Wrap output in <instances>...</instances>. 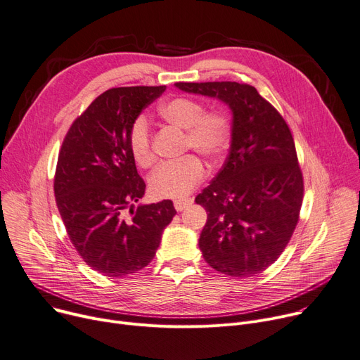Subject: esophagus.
Here are the masks:
<instances>
[{
    "label": "esophagus",
    "mask_w": 360,
    "mask_h": 360,
    "mask_svg": "<svg viewBox=\"0 0 360 360\" xmlns=\"http://www.w3.org/2000/svg\"><path fill=\"white\" fill-rule=\"evenodd\" d=\"M191 204H193V200H191V198H182V200H175L174 201V205H175L176 211H182L186 207H189Z\"/></svg>",
    "instance_id": "obj_1"
}]
</instances>
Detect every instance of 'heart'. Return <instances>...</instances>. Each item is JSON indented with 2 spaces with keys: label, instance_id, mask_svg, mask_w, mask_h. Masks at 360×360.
Returning <instances> with one entry per match:
<instances>
[{
  "label": "heart",
  "instance_id": "1",
  "mask_svg": "<svg viewBox=\"0 0 360 360\" xmlns=\"http://www.w3.org/2000/svg\"><path fill=\"white\" fill-rule=\"evenodd\" d=\"M159 115L169 124L185 130V146L211 162L219 160L231 143V120L220 110L204 111L202 103L175 97L159 107ZM129 148L137 165L148 167L155 162L152 130L146 115H137L129 130ZM205 176L202 162L188 155L176 162L160 165L149 178V191L156 198H179L189 194Z\"/></svg>",
  "mask_w": 360,
  "mask_h": 360
}]
</instances>
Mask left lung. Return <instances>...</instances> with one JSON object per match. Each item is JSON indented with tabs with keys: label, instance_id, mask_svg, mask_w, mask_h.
<instances>
[{
	"label": "left lung",
	"instance_id": "obj_1",
	"mask_svg": "<svg viewBox=\"0 0 360 360\" xmlns=\"http://www.w3.org/2000/svg\"><path fill=\"white\" fill-rule=\"evenodd\" d=\"M226 103L231 145L221 171L197 195L207 210L198 246L211 268L245 278L268 269L300 220L304 179L291 130L255 86L230 81L176 82Z\"/></svg>",
	"mask_w": 360,
	"mask_h": 360
}]
</instances>
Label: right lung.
I'll list each match as a JSON object with an SVG mask.
<instances>
[{"instance_id": "1", "label": "right lung", "mask_w": 360, "mask_h": 360, "mask_svg": "<svg viewBox=\"0 0 360 360\" xmlns=\"http://www.w3.org/2000/svg\"><path fill=\"white\" fill-rule=\"evenodd\" d=\"M165 89L122 86L103 92L62 143L53 182L56 205L72 245L104 276L122 278L148 266L176 214L171 200L133 210L146 184L136 169L129 130Z\"/></svg>"}]
</instances>
